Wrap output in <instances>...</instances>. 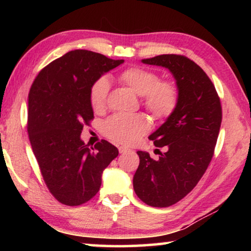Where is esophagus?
<instances>
[{"instance_id":"esophagus-1","label":"esophagus","mask_w":251,"mask_h":251,"mask_svg":"<svg viewBox=\"0 0 251 251\" xmlns=\"http://www.w3.org/2000/svg\"><path fill=\"white\" fill-rule=\"evenodd\" d=\"M118 151H120L121 154H125V152H128V151H130L129 148L124 147V146H120V147H118Z\"/></svg>"}]
</instances>
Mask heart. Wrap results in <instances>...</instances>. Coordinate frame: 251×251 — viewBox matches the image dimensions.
<instances>
[{
    "instance_id": "heart-1",
    "label": "heart",
    "mask_w": 251,
    "mask_h": 251,
    "mask_svg": "<svg viewBox=\"0 0 251 251\" xmlns=\"http://www.w3.org/2000/svg\"><path fill=\"white\" fill-rule=\"evenodd\" d=\"M120 82L139 96L143 104L156 118L168 117L178 103V90L175 84L167 80L158 82V76L142 67H129L118 76ZM109 80L100 77L90 90V101L95 112H101L106 106L109 92ZM150 121L143 114L124 115L116 114L104 123V133L113 141L131 145L150 130Z\"/></svg>"
}]
</instances>
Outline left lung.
<instances>
[{
    "instance_id": "8db88e82",
    "label": "left lung",
    "mask_w": 251,
    "mask_h": 251,
    "mask_svg": "<svg viewBox=\"0 0 251 251\" xmlns=\"http://www.w3.org/2000/svg\"><path fill=\"white\" fill-rule=\"evenodd\" d=\"M167 69L176 82L178 103L158 129L150 135L166 151L151 158L138 151L139 165L133 186L139 199L152 207H168L184 198L209 165L222 124V105L214 84L192 59L164 54L142 59Z\"/></svg>"
}]
</instances>
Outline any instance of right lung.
Segmentation results:
<instances>
[{
  "label": "right lung",
  "instance_id": "obj_1",
  "mask_svg": "<svg viewBox=\"0 0 251 251\" xmlns=\"http://www.w3.org/2000/svg\"><path fill=\"white\" fill-rule=\"evenodd\" d=\"M123 63L91 50H71L45 66L29 90V142L46 186L64 205L78 206L94 197L104 169L118 155L104 139L88 147L80 133L94 118L93 83Z\"/></svg>",
  "mask_w": 251,
  "mask_h": 251
}]
</instances>
